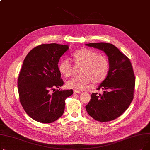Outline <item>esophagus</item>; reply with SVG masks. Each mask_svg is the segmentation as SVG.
Returning a JSON list of instances; mask_svg holds the SVG:
<instances>
[{
  "label": "esophagus",
  "mask_w": 150,
  "mask_h": 150,
  "mask_svg": "<svg viewBox=\"0 0 150 150\" xmlns=\"http://www.w3.org/2000/svg\"><path fill=\"white\" fill-rule=\"evenodd\" d=\"M74 93H81V91H78V90H74Z\"/></svg>",
  "instance_id": "esophagus-1"
}]
</instances>
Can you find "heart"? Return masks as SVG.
<instances>
[{"label": "heart", "mask_w": 150, "mask_h": 150, "mask_svg": "<svg viewBox=\"0 0 150 150\" xmlns=\"http://www.w3.org/2000/svg\"><path fill=\"white\" fill-rule=\"evenodd\" d=\"M75 65H80L78 75L66 83L69 89L80 91L85 89L90 82L98 84L103 81L109 70V61L107 57L98 54L88 49H79L71 54ZM59 73L66 78L72 75V66L67 59L61 60L58 66Z\"/></svg>", "instance_id": "b5f03b06"}]
</instances>
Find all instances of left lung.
Returning a JSON list of instances; mask_svg holds the SVG:
<instances>
[{
    "instance_id": "obj_1",
    "label": "left lung",
    "mask_w": 150,
    "mask_h": 150,
    "mask_svg": "<svg viewBox=\"0 0 150 150\" xmlns=\"http://www.w3.org/2000/svg\"><path fill=\"white\" fill-rule=\"evenodd\" d=\"M104 51L109 61V70L105 80L92 93L86 106L89 115L99 122H109L120 117L134 98L136 78L130 59L112 44L100 42L86 44Z\"/></svg>"
}]
</instances>
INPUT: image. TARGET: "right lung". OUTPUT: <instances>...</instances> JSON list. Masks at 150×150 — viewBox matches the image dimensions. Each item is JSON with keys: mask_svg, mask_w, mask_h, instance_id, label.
I'll list each match as a JSON object with an SVG mask.
<instances>
[{"mask_svg": "<svg viewBox=\"0 0 150 150\" xmlns=\"http://www.w3.org/2000/svg\"><path fill=\"white\" fill-rule=\"evenodd\" d=\"M68 49L67 45L41 44L31 50L23 61L18 80L19 100L26 113L37 122L58 120L64 113L66 99L73 94L72 89L50 93L64 84L58 64Z\"/></svg>", "mask_w": 150, "mask_h": 150, "instance_id": "obj_1", "label": "right lung"}]
</instances>
